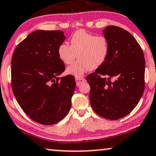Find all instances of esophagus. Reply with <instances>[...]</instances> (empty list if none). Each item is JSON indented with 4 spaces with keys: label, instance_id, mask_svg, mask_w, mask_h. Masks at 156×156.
Returning a JSON list of instances; mask_svg holds the SVG:
<instances>
[{
    "label": "esophagus",
    "instance_id": "esophagus-1",
    "mask_svg": "<svg viewBox=\"0 0 156 156\" xmlns=\"http://www.w3.org/2000/svg\"><path fill=\"white\" fill-rule=\"evenodd\" d=\"M85 79L83 78H79V77L76 78V85H79L82 83L85 82Z\"/></svg>",
    "mask_w": 156,
    "mask_h": 156
}]
</instances>
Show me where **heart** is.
Wrapping results in <instances>:
<instances>
[{"label": "heart", "instance_id": "1", "mask_svg": "<svg viewBox=\"0 0 156 156\" xmlns=\"http://www.w3.org/2000/svg\"><path fill=\"white\" fill-rule=\"evenodd\" d=\"M71 45L63 43L58 47V55L65 64H71L66 73L80 77L88 70L100 67L106 61L109 52L108 39L105 36H96L83 30L76 31L70 39Z\"/></svg>", "mask_w": 156, "mask_h": 156}]
</instances>
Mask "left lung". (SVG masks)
Masks as SVG:
<instances>
[{
	"instance_id": "1",
	"label": "left lung",
	"mask_w": 156,
	"mask_h": 156,
	"mask_svg": "<svg viewBox=\"0 0 156 156\" xmlns=\"http://www.w3.org/2000/svg\"><path fill=\"white\" fill-rule=\"evenodd\" d=\"M103 34L109 52L104 64L86 77L90 102L98 115L117 120L129 115L143 95L145 58L141 46L126 30L107 26Z\"/></svg>"
}]
</instances>
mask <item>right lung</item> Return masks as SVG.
Masks as SVG:
<instances>
[{
    "label": "right lung",
    "instance_id": "obj_1",
    "mask_svg": "<svg viewBox=\"0 0 156 156\" xmlns=\"http://www.w3.org/2000/svg\"><path fill=\"white\" fill-rule=\"evenodd\" d=\"M65 39L61 30H37L13 52V94L26 115L39 124H56L71 108L75 78H58L66 69L58 55V47Z\"/></svg>",
    "mask_w": 156,
    "mask_h": 156
}]
</instances>
